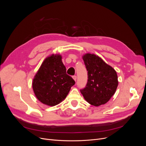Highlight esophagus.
<instances>
[{"label":"esophagus","mask_w":146,"mask_h":146,"mask_svg":"<svg viewBox=\"0 0 146 146\" xmlns=\"http://www.w3.org/2000/svg\"><path fill=\"white\" fill-rule=\"evenodd\" d=\"M72 78H73V79H74V81H76V79H77V76H73Z\"/></svg>","instance_id":"1"}]
</instances>
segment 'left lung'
<instances>
[{
	"label": "left lung",
	"instance_id": "1",
	"mask_svg": "<svg viewBox=\"0 0 146 146\" xmlns=\"http://www.w3.org/2000/svg\"><path fill=\"white\" fill-rule=\"evenodd\" d=\"M82 58L88 72V79L85 88L80 90L81 94L92 105L105 104L115 93L118 85L116 71L94 54L86 53Z\"/></svg>",
	"mask_w": 146,
	"mask_h": 146
}]
</instances>
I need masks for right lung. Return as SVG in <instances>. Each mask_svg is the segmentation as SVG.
<instances>
[{
	"instance_id": "add662e5",
	"label": "right lung",
	"mask_w": 146,
	"mask_h": 146,
	"mask_svg": "<svg viewBox=\"0 0 146 146\" xmlns=\"http://www.w3.org/2000/svg\"><path fill=\"white\" fill-rule=\"evenodd\" d=\"M59 54H51L42 62L34 76L33 89L36 98L44 105L53 106L66 99L75 82L66 73Z\"/></svg>"
}]
</instances>
